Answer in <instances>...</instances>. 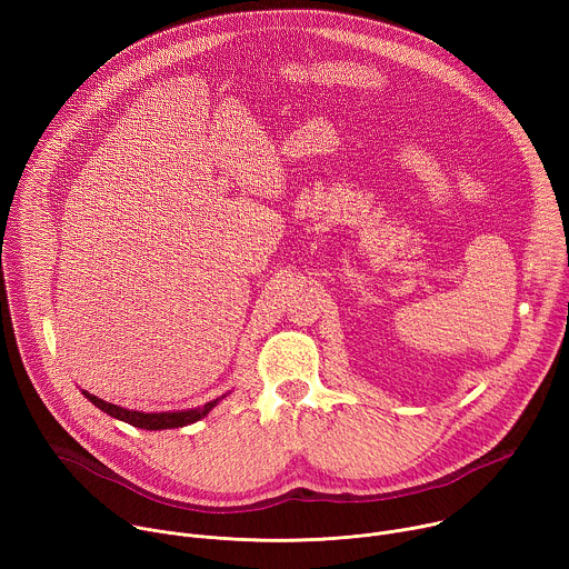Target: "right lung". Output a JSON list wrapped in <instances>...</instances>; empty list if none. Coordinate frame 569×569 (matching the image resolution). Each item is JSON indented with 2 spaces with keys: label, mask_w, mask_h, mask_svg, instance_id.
I'll list each match as a JSON object with an SVG mask.
<instances>
[{
  "label": "right lung",
  "mask_w": 569,
  "mask_h": 569,
  "mask_svg": "<svg viewBox=\"0 0 569 569\" xmlns=\"http://www.w3.org/2000/svg\"><path fill=\"white\" fill-rule=\"evenodd\" d=\"M97 408L119 421H126L134 428H141V430H171V428H184L189 423H196L200 421L202 417H207L211 412V408H216V400L202 405V408L198 410H184V412H157V415H146V412H134V410H126V408H119V405H112V402H106L103 398L90 393V391H83Z\"/></svg>",
  "instance_id": "1"
}]
</instances>
